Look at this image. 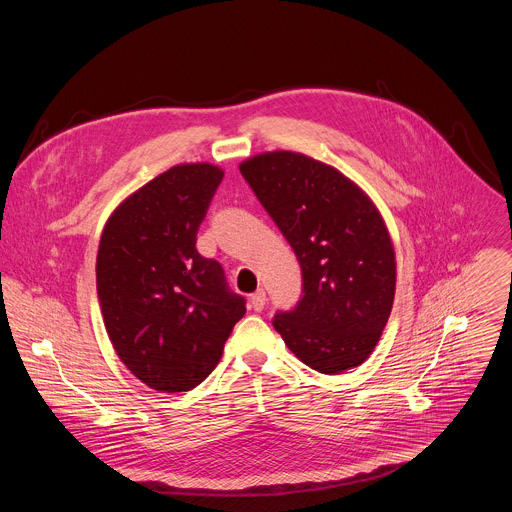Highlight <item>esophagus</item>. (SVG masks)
I'll return each instance as SVG.
<instances>
[{
	"label": "esophagus",
	"mask_w": 512,
	"mask_h": 512,
	"mask_svg": "<svg viewBox=\"0 0 512 512\" xmlns=\"http://www.w3.org/2000/svg\"><path fill=\"white\" fill-rule=\"evenodd\" d=\"M265 302H267V294H265L263 288L257 290L255 294H251V298H249V304H251V308H253L255 312H261V310L265 308Z\"/></svg>",
	"instance_id": "esophagus-1"
}]
</instances>
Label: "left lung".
Segmentation results:
<instances>
[{"instance_id":"left-lung-1","label":"left lung","mask_w":512,"mask_h":512,"mask_svg":"<svg viewBox=\"0 0 512 512\" xmlns=\"http://www.w3.org/2000/svg\"><path fill=\"white\" fill-rule=\"evenodd\" d=\"M239 171L302 271V294L292 310L275 314V330L314 371L361 365L387 326L397 283L377 208L341 172L300 153L257 155Z\"/></svg>"}]
</instances>
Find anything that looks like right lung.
<instances>
[{
  "instance_id": "add662e5",
  "label": "right lung",
  "mask_w": 512,
  "mask_h": 512,
  "mask_svg": "<svg viewBox=\"0 0 512 512\" xmlns=\"http://www.w3.org/2000/svg\"><path fill=\"white\" fill-rule=\"evenodd\" d=\"M222 178L206 163L172 167L131 194L102 233L96 290L108 336L155 391L198 387L245 314L222 265L196 249Z\"/></svg>"
}]
</instances>
